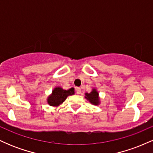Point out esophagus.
<instances>
[{"label":"esophagus","instance_id":"1","mask_svg":"<svg viewBox=\"0 0 153 153\" xmlns=\"http://www.w3.org/2000/svg\"><path fill=\"white\" fill-rule=\"evenodd\" d=\"M76 93L77 94H81V88H76Z\"/></svg>","mask_w":153,"mask_h":153}]
</instances>
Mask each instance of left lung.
I'll list each match as a JSON object with an SVG mask.
<instances>
[{
	"label": "left lung",
	"mask_w": 153,
	"mask_h": 153,
	"mask_svg": "<svg viewBox=\"0 0 153 153\" xmlns=\"http://www.w3.org/2000/svg\"><path fill=\"white\" fill-rule=\"evenodd\" d=\"M85 98L91 104L95 105V106H98V105H99L101 103L99 93L97 91V89H96L95 88H93L92 91L90 93H85Z\"/></svg>",
	"instance_id": "8db88e82"
}]
</instances>
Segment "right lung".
I'll return each instance as SVG.
<instances>
[{
    "label": "right lung",
    "mask_w": 153,
    "mask_h": 153,
    "mask_svg": "<svg viewBox=\"0 0 153 153\" xmlns=\"http://www.w3.org/2000/svg\"><path fill=\"white\" fill-rule=\"evenodd\" d=\"M75 94L74 88H71L65 90L62 87H55L52 90V94L49 95L47 99V102L50 106L58 107L65 101L67 97Z\"/></svg>",
    "instance_id": "add662e5"
}]
</instances>
